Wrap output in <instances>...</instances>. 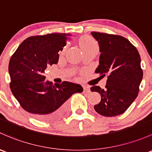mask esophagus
Returning <instances> with one entry per match:
<instances>
[{"label": "esophagus", "instance_id": "34e87169", "mask_svg": "<svg viewBox=\"0 0 152 152\" xmlns=\"http://www.w3.org/2000/svg\"><path fill=\"white\" fill-rule=\"evenodd\" d=\"M83 89H84V90L85 91V92H90V87H89V86L83 85Z\"/></svg>", "mask_w": 152, "mask_h": 152}]
</instances>
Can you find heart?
Returning a JSON list of instances; mask_svg holds the SVG:
<instances>
[{
    "label": "heart",
    "instance_id": "b5f03b06",
    "mask_svg": "<svg viewBox=\"0 0 152 152\" xmlns=\"http://www.w3.org/2000/svg\"><path fill=\"white\" fill-rule=\"evenodd\" d=\"M80 46L81 49H82L83 52H86V51L89 50H98V46H97V43L95 42V40L93 38L88 37V36H85L81 38L80 40ZM66 47L63 49V50L61 52V55H63L65 52Z\"/></svg>",
    "mask_w": 152,
    "mask_h": 152
}]
</instances>
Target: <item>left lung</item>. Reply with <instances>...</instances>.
<instances>
[{
	"mask_svg": "<svg viewBox=\"0 0 152 152\" xmlns=\"http://www.w3.org/2000/svg\"><path fill=\"white\" fill-rule=\"evenodd\" d=\"M99 44L100 55L97 73L108 76L105 89L91 87L101 100L94 106L99 114L114 116L122 114L138 96L143 78L140 57L137 49L121 36L92 32Z\"/></svg>",
	"mask_w": 152,
	"mask_h": 152,
	"instance_id": "obj_1",
	"label": "left lung"
}]
</instances>
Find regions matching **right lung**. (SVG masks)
Wrapping results in <instances>:
<instances>
[{"label":"right lung","instance_id":"1","mask_svg":"<svg viewBox=\"0 0 152 152\" xmlns=\"http://www.w3.org/2000/svg\"><path fill=\"white\" fill-rule=\"evenodd\" d=\"M70 36L54 33L26 38L9 61L13 95L22 108L38 120L58 118L65 111L66 100L83 91L80 84L69 81L53 84L44 76L47 66L57 63L59 51L63 50Z\"/></svg>","mask_w":152,"mask_h":152}]
</instances>
